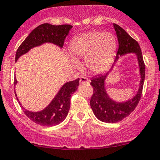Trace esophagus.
Masks as SVG:
<instances>
[{"label": "esophagus", "instance_id": "obj_1", "mask_svg": "<svg viewBox=\"0 0 160 160\" xmlns=\"http://www.w3.org/2000/svg\"><path fill=\"white\" fill-rule=\"evenodd\" d=\"M80 83L81 84H89L90 81L88 78H86V77H81Z\"/></svg>", "mask_w": 160, "mask_h": 160}]
</instances>
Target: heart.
<instances>
[{
    "label": "heart",
    "instance_id": "1",
    "mask_svg": "<svg viewBox=\"0 0 160 160\" xmlns=\"http://www.w3.org/2000/svg\"><path fill=\"white\" fill-rule=\"evenodd\" d=\"M117 43L110 32L91 31L75 37L71 42V66L79 68L78 59L85 57L88 69L94 73H100L107 69L116 55Z\"/></svg>",
    "mask_w": 160,
    "mask_h": 160
}]
</instances>
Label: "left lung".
Here are the masks:
<instances>
[{
  "label": "left lung",
  "mask_w": 160,
  "mask_h": 160,
  "mask_svg": "<svg viewBox=\"0 0 160 160\" xmlns=\"http://www.w3.org/2000/svg\"><path fill=\"white\" fill-rule=\"evenodd\" d=\"M113 26L119 41V49L116 60L108 72L92 78L91 82V85L94 88V93L90 102L91 107L95 116L101 122L107 123L118 122L133 112L141 98L145 78V65L138 43L119 26L114 23ZM130 53L135 54L138 60L140 74L138 89L132 98L124 102H117L112 99L106 91L105 80L109 72L113 69L119 57Z\"/></svg>",
  "instance_id": "obj_1"
}]
</instances>
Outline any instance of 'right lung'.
Instances as JSON below:
<instances>
[{"label": "right lung", "mask_w": 160, "mask_h": 160, "mask_svg": "<svg viewBox=\"0 0 160 160\" xmlns=\"http://www.w3.org/2000/svg\"><path fill=\"white\" fill-rule=\"evenodd\" d=\"M72 28V26L70 25L53 26L49 23H44L36 27L17 49L15 61L17 62L19 57L26 54L32 48L45 43H51L62 49L65 38ZM17 84V80L15 78L14 85ZM78 85L79 78L64 83L51 103L42 110L38 112H32L23 107L16 92L15 94L24 113L32 121L44 126H53L61 123L66 118L70 108L71 96L78 89Z\"/></svg>", "instance_id": "add662e5"}]
</instances>
